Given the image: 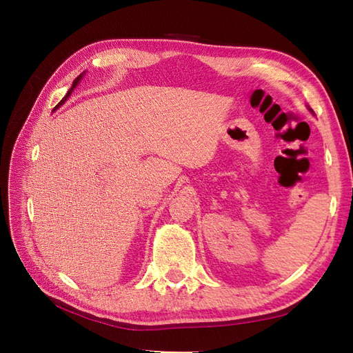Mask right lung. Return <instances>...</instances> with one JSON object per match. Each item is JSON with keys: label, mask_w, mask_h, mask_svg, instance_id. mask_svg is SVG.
<instances>
[{"label": "right lung", "mask_w": 353, "mask_h": 353, "mask_svg": "<svg viewBox=\"0 0 353 353\" xmlns=\"http://www.w3.org/2000/svg\"><path fill=\"white\" fill-rule=\"evenodd\" d=\"M81 78H82V74H79V77H78L77 79H74V81H73V85H72V88H70V90L68 91V94L65 95V97H63V100H61V101H60V103H59V104L56 105V108H54V109H57V108H59V105H61L63 103H65V101L68 100V97H69V95H70V92L73 91V88H74V87H77V85H78V82H79V79H81Z\"/></svg>", "instance_id": "right-lung-1"}]
</instances>
